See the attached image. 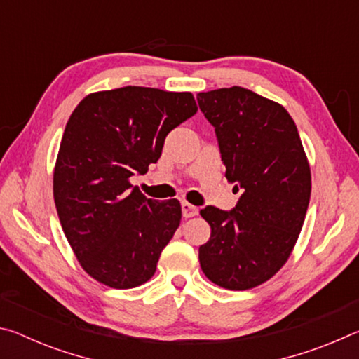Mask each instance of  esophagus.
I'll return each instance as SVG.
<instances>
[{
	"mask_svg": "<svg viewBox=\"0 0 359 359\" xmlns=\"http://www.w3.org/2000/svg\"><path fill=\"white\" fill-rule=\"evenodd\" d=\"M198 212H199V209L196 208V205H193V204L187 203V201L182 203V214H184L185 218H190V217L198 215Z\"/></svg>",
	"mask_w": 359,
	"mask_h": 359,
	"instance_id": "34e87169",
	"label": "esophagus"
}]
</instances>
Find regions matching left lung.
<instances>
[{"mask_svg":"<svg viewBox=\"0 0 359 359\" xmlns=\"http://www.w3.org/2000/svg\"><path fill=\"white\" fill-rule=\"evenodd\" d=\"M198 104L215 128L228 182L242 190L231 212H199L210 224L199 264L218 287L250 290L274 277L293 252L311 199V165L278 102L231 87L198 93Z\"/></svg>","mask_w":359,"mask_h":359,"instance_id":"obj_1","label":"left lung"}]
</instances>
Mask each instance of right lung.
Segmentation results:
<instances>
[{"instance_id":"obj_1","label":"right lung","mask_w":359,"mask_h":359,"mask_svg":"<svg viewBox=\"0 0 359 359\" xmlns=\"http://www.w3.org/2000/svg\"><path fill=\"white\" fill-rule=\"evenodd\" d=\"M196 111L190 92L121 87L87 95L71 114L53 199L79 264L96 282L128 290L154 277L182 208L147 199L130 177L147 172L166 136Z\"/></svg>"}]
</instances>
